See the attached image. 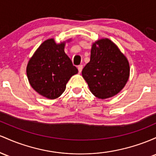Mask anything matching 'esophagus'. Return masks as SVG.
Wrapping results in <instances>:
<instances>
[{"mask_svg": "<svg viewBox=\"0 0 156 156\" xmlns=\"http://www.w3.org/2000/svg\"><path fill=\"white\" fill-rule=\"evenodd\" d=\"M77 68H78L79 73H81V72H82V70H83V65H80V66H79Z\"/></svg>", "mask_w": 156, "mask_h": 156, "instance_id": "obj_1", "label": "esophagus"}]
</instances>
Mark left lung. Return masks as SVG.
Returning <instances> with one entry per match:
<instances>
[{"label": "left lung", "instance_id": "left-lung-1", "mask_svg": "<svg viewBox=\"0 0 156 156\" xmlns=\"http://www.w3.org/2000/svg\"><path fill=\"white\" fill-rule=\"evenodd\" d=\"M82 74L95 97L107 99L125 87L130 74L128 61L113 42L98 40L92 45L90 62Z\"/></svg>", "mask_w": 156, "mask_h": 156}]
</instances>
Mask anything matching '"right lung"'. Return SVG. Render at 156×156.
Listing matches in <instances>:
<instances>
[{"label": "right lung", "instance_id": "right-lung-1", "mask_svg": "<svg viewBox=\"0 0 156 156\" xmlns=\"http://www.w3.org/2000/svg\"><path fill=\"white\" fill-rule=\"evenodd\" d=\"M65 43L57 44L54 39L40 45L28 63L26 73L31 87L48 99L59 97L66 84L78 72L64 51Z\"/></svg>", "mask_w": 156, "mask_h": 156}]
</instances>
